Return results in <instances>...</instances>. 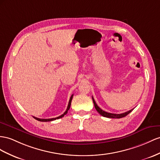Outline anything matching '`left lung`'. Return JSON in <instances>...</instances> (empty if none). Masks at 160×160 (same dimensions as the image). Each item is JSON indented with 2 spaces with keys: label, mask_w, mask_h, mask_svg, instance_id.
I'll list each match as a JSON object with an SVG mask.
<instances>
[{
  "label": "left lung",
  "mask_w": 160,
  "mask_h": 160,
  "mask_svg": "<svg viewBox=\"0 0 160 160\" xmlns=\"http://www.w3.org/2000/svg\"><path fill=\"white\" fill-rule=\"evenodd\" d=\"M92 98V101H93V103H94V105H95V108L96 109L97 111L98 112V113H100L102 116L103 117H106V118H124L125 116H126L128 114H129L132 111V109L130 110L128 112H126L125 113H120V114H116V113H108V112H106L103 110H102L99 106H98L96 103V102L94 99V98Z\"/></svg>",
  "instance_id": "obj_1"
}]
</instances>
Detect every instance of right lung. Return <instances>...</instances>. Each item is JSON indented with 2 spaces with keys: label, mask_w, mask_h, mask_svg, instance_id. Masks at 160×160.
<instances>
[{
  "label": "right lung",
  "mask_w": 160,
  "mask_h": 160,
  "mask_svg": "<svg viewBox=\"0 0 160 160\" xmlns=\"http://www.w3.org/2000/svg\"><path fill=\"white\" fill-rule=\"evenodd\" d=\"M73 96V95H72L71 96V97H70V99H69V103H68V108H67L66 111H65V112L63 113V114H62V115H61L60 116L57 117V118H50V119H40V118H36V117L33 116L34 118H35V119L37 120L38 121H40V122H51V121H53V120H57V119H59V118H63V117L65 115V114H67L68 111L69 109V108H70V105H71V103H72V100Z\"/></svg>",
  "instance_id": "1"
}]
</instances>
